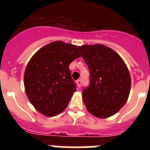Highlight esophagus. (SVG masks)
Instances as JSON below:
<instances>
[{
  "instance_id": "esophagus-1",
  "label": "esophagus",
  "mask_w": 150,
  "mask_h": 150,
  "mask_svg": "<svg viewBox=\"0 0 150 150\" xmlns=\"http://www.w3.org/2000/svg\"><path fill=\"white\" fill-rule=\"evenodd\" d=\"M76 82H77V85H78V87L79 88H81V86H82V79H78L77 81H76Z\"/></svg>"
}]
</instances>
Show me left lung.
<instances>
[{
  "label": "left lung",
  "mask_w": 150,
  "mask_h": 150,
  "mask_svg": "<svg viewBox=\"0 0 150 150\" xmlns=\"http://www.w3.org/2000/svg\"><path fill=\"white\" fill-rule=\"evenodd\" d=\"M89 70V85L82 91L88 111L105 118L115 114L128 100L131 77L116 52L101 44L79 47Z\"/></svg>",
  "instance_id": "8db88e82"
}]
</instances>
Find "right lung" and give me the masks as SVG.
Masks as SVG:
<instances>
[{"instance_id": "right-lung-1", "label": "right lung", "mask_w": 150, "mask_h": 150, "mask_svg": "<svg viewBox=\"0 0 150 150\" xmlns=\"http://www.w3.org/2000/svg\"><path fill=\"white\" fill-rule=\"evenodd\" d=\"M79 57L75 45L55 41L30 59L25 71V89L30 103L41 114L55 116L68 106L76 91L69 64Z\"/></svg>"}]
</instances>
